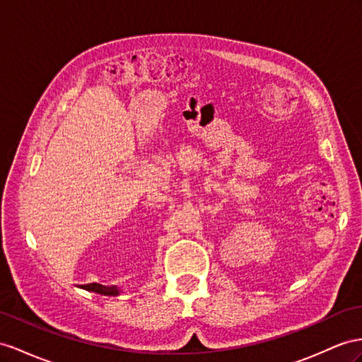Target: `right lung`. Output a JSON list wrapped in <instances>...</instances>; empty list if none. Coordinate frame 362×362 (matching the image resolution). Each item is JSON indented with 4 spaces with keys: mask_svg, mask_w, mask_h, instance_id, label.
Wrapping results in <instances>:
<instances>
[{
    "mask_svg": "<svg viewBox=\"0 0 362 362\" xmlns=\"http://www.w3.org/2000/svg\"><path fill=\"white\" fill-rule=\"evenodd\" d=\"M86 291H93V292H98L102 295H117L119 291L116 286H104V284H99V283H90V284H84L82 286Z\"/></svg>",
    "mask_w": 362,
    "mask_h": 362,
    "instance_id": "1",
    "label": "right lung"
}]
</instances>
